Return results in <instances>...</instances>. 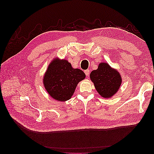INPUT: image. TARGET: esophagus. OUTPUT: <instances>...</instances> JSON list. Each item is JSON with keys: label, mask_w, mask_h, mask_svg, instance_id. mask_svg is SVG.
<instances>
[{"label": "esophagus", "mask_w": 154, "mask_h": 154, "mask_svg": "<svg viewBox=\"0 0 154 154\" xmlns=\"http://www.w3.org/2000/svg\"><path fill=\"white\" fill-rule=\"evenodd\" d=\"M85 73L86 76H89L90 75V70L89 69L85 70Z\"/></svg>", "instance_id": "34e87169"}]
</instances>
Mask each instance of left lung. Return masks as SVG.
I'll return each instance as SVG.
<instances>
[{
    "label": "left lung",
    "instance_id": "8db88e82",
    "mask_svg": "<svg viewBox=\"0 0 154 154\" xmlns=\"http://www.w3.org/2000/svg\"><path fill=\"white\" fill-rule=\"evenodd\" d=\"M90 79L101 96L107 98L117 92L122 83L119 72L105 63H100L98 68L91 72Z\"/></svg>",
    "mask_w": 154,
    "mask_h": 154
}]
</instances>
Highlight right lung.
Here are the masks:
<instances>
[{
  "label": "right lung",
  "mask_w": 154,
  "mask_h": 154,
  "mask_svg": "<svg viewBox=\"0 0 154 154\" xmlns=\"http://www.w3.org/2000/svg\"><path fill=\"white\" fill-rule=\"evenodd\" d=\"M85 76L83 71L72 68L68 61L54 59L48 66L43 82L51 97L64 101L71 98L78 83Z\"/></svg>",
  "instance_id": "1"
}]
</instances>
